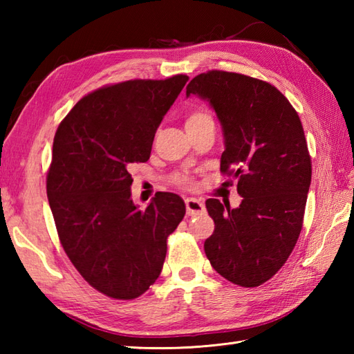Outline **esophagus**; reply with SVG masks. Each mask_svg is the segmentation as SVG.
Listing matches in <instances>:
<instances>
[{
  "mask_svg": "<svg viewBox=\"0 0 354 354\" xmlns=\"http://www.w3.org/2000/svg\"><path fill=\"white\" fill-rule=\"evenodd\" d=\"M185 207H187V214L189 216H199L205 212L204 202L196 199V198H187Z\"/></svg>",
  "mask_w": 354,
  "mask_h": 354,
  "instance_id": "obj_1",
  "label": "esophagus"
}]
</instances>
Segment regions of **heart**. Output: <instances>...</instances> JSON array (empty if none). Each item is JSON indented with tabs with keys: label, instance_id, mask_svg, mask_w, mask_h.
Returning <instances> with one entry per match:
<instances>
[{
	"label": "heart",
	"instance_id": "b5f03b06",
	"mask_svg": "<svg viewBox=\"0 0 354 354\" xmlns=\"http://www.w3.org/2000/svg\"><path fill=\"white\" fill-rule=\"evenodd\" d=\"M207 123H213L212 115H209L205 109H194L190 112L189 117H187L185 126L192 127V126H201V124H207ZM189 183H190L189 178H185V176L178 178V184L187 185Z\"/></svg>",
	"mask_w": 354,
	"mask_h": 354
}]
</instances>
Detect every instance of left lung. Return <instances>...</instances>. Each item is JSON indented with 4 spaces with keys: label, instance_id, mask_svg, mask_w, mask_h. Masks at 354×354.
Wrapping results in <instances>:
<instances>
[{
    "label": "left lung",
    "instance_id": "left-lung-1",
    "mask_svg": "<svg viewBox=\"0 0 354 354\" xmlns=\"http://www.w3.org/2000/svg\"><path fill=\"white\" fill-rule=\"evenodd\" d=\"M208 102L222 126L221 170L239 179L237 208L205 202L214 232L204 250L228 281L255 288L277 274L303 227L312 179L303 124L289 100L268 82L208 71L187 85Z\"/></svg>",
    "mask_w": 354,
    "mask_h": 354
}]
</instances>
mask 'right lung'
Here are the masks:
<instances>
[{
  "label": "right lung",
  "instance_id": "add662e5",
  "mask_svg": "<svg viewBox=\"0 0 354 354\" xmlns=\"http://www.w3.org/2000/svg\"><path fill=\"white\" fill-rule=\"evenodd\" d=\"M187 80L178 74L103 86L56 131L47 196L57 234L80 275L111 298H137L156 281L167 237L185 214L175 193H156L140 209L127 167L149 160L156 129Z\"/></svg>",
  "mask_w": 354,
  "mask_h": 354
}]
</instances>
